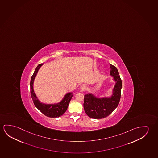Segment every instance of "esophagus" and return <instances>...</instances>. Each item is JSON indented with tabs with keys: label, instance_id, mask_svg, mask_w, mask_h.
<instances>
[{
	"label": "esophagus",
	"instance_id": "1",
	"mask_svg": "<svg viewBox=\"0 0 158 158\" xmlns=\"http://www.w3.org/2000/svg\"><path fill=\"white\" fill-rule=\"evenodd\" d=\"M80 88L81 90L84 91L86 89V86L85 84H82V85H80Z\"/></svg>",
	"mask_w": 158,
	"mask_h": 158
}]
</instances>
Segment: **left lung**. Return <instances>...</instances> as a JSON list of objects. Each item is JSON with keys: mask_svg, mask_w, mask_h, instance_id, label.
<instances>
[{"mask_svg": "<svg viewBox=\"0 0 158 158\" xmlns=\"http://www.w3.org/2000/svg\"><path fill=\"white\" fill-rule=\"evenodd\" d=\"M110 75L113 77V80L115 81L111 96L97 97L92 93H89L84 96V110L91 118H105L111 114L119 105L121 97L122 81L117 68L112 64H110Z\"/></svg>", "mask_w": 158, "mask_h": 158, "instance_id": "obj_1", "label": "left lung"}]
</instances>
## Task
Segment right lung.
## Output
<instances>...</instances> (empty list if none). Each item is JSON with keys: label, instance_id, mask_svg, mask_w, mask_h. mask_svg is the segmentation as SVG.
Segmentation results:
<instances>
[{"label": "right lung", "instance_id": "add662e5", "mask_svg": "<svg viewBox=\"0 0 158 158\" xmlns=\"http://www.w3.org/2000/svg\"><path fill=\"white\" fill-rule=\"evenodd\" d=\"M43 64V63L39 64V65L36 67V68L34 70V73L31 79L30 86L31 97L35 106L39 109L43 114L50 118H58L61 117V115H62L66 112L69 103L73 96V92L67 93L63 97V99L58 103L54 104H46L40 102L38 100V97H36V94L34 92L33 83L39 68L41 67Z\"/></svg>", "mask_w": 158, "mask_h": 158}]
</instances>
